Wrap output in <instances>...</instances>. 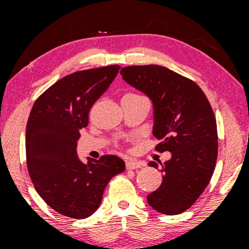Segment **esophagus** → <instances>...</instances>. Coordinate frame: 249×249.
<instances>
[{"label":"esophagus","mask_w":249,"mask_h":249,"mask_svg":"<svg viewBox=\"0 0 249 249\" xmlns=\"http://www.w3.org/2000/svg\"><path fill=\"white\" fill-rule=\"evenodd\" d=\"M144 166L142 161H134V160H127L126 161V168L127 170H137Z\"/></svg>","instance_id":"esophagus-1"}]
</instances>
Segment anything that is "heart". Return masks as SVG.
Segmentation results:
<instances>
[{
  "label": "heart",
  "mask_w": 249,
  "mask_h": 249,
  "mask_svg": "<svg viewBox=\"0 0 249 249\" xmlns=\"http://www.w3.org/2000/svg\"><path fill=\"white\" fill-rule=\"evenodd\" d=\"M128 95H133V93H128Z\"/></svg>",
  "instance_id": "1"
}]
</instances>
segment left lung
Returning a JSON list of instances; mask_svg holds the SVG:
<instances>
[{
  "label": "left lung",
  "mask_w": 249,
  "mask_h": 249,
  "mask_svg": "<svg viewBox=\"0 0 249 249\" xmlns=\"http://www.w3.org/2000/svg\"><path fill=\"white\" fill-rule=\"evenodd\" d=\"M121 73L151 99L152 133L160 141L156 148L171 152L160 167L161 185L147 196L148 205L166 215L182 213L201 196L215 167L218 132L210 102L193 81L160 65L126 67Z\"/></svg>",
  "instance_id": "1"
}]
</instances>
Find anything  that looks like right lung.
Here are the masks:
<instances>
[{"instance_id": "1", "label": "right lung", "mask_w": 249, "mask_h": 249, "mask_svg": "<svg viewBox=\"0 0 249 249\" xmlns=\"http://www.w3.org/2000/svg\"><path fill=\"white\" fill-rule=\"evenodd\" d=\"M119 69V65H110L63 77L31 108L25 132L31 181L53 210L69 218L92 215L107 182L125 170L124 160L117 156L83 162L76 151L79 130L88 126L89 111Z\"/></svg>"}]
</instances>
